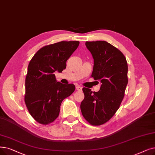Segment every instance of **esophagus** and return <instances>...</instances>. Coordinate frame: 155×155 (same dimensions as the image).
Listing matches in <instances>:
<instances>
[{
  "label": "esophagus",
  "instance_id": "34e87169",
  "mask_svg": "<svg viewBox=\"0 0 155 155\" xmlns=\"http://www.w3.org/2000/svg\"><path fill=\"white\" fill-rule=\"evenodd\" d=\"M76 89H77V91H81V90L82 89V87L81 86L78 85V86L76 87Z\"/></svg>",
  "mask_w": 155,
  "mask_h": 155
}]
</instances>
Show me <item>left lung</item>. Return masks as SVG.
<instances>
[{
  "label": "left lung",
  "instance_id": "8db88e82",
  "mask_svg": "<svg viewBox=\"0 0 155 155\" xmlns=\"http://www.w3.org/2000/svg\"><path fill=\"white\" fill-rule=\"evenodd\" d=\"M85 45L94 59L91 77L101 85L98 92H93L84 87L80 109L90 124L101 125L112 118L122 101L128 84V65L122 52L108 42L97 40L86 42Z\"/></svg>",
  "mask_w": 155,
  "mask_h": 155
}]
</instances>
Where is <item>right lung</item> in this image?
<instances>
[{
  "instance_id": "obj_1",
  "label": "right lung",
  "mask_w": 155,
  "mask_h": 155,
  "mask_svg": "<svg viewBox=\"0 0 155 155\" xmlns=\"http://www.w3.org/2000/svg\"><path fill=\"white\" fill-rule=\"evenodd\" d=\"M78 41H61L45 45L31 58L25 79V102L37 122L48 125L59 116L63 101L75 91L72 84L57 82L54 72H62Z\"/></svg>"
}]
</instances>
